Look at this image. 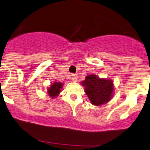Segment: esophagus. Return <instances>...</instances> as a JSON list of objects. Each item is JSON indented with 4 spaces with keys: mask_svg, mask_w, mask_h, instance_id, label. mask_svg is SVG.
<instances>
[{
    "mask_svg": "<svg viewBox=\"0 0 150 150\" xmlns=\"http://www.w3.org/2000/svg\"><path fill=\"white\" fill-rule=\"evenodd\" d=\"M71 80L74 82H76V80H77V76H76V74H72V75H71Z\"/></svg>",
    "mask_w": 150,
    "mask_h": 150,
    "instance_id": "34e87169",
    "label": "esophagus"
}]
</instances>
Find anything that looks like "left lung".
Masks as SVG:
<instances>
[{"mask_svg":"<svg viewBox=\"0 0 150 150\" xmlns=\"http://www.w3.org/2000/svg\"><path fill=\"white\" fill-rule=\"evenodd\" d=\"M81 83L85 87V93L89 101L94 105L105 104L113 96V82L110 79L99 78L96 75L90 74L86 76Z\"/></svg>","mask_w":150,"mask_h":150,"instance_id":"8db88e82","label":"left lung"}]
</instances>
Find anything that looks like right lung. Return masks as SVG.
<instances>
[{
  "label": "right lung",
  "instance_id": "1",
  "mask_svg": "<svg viewBox=\"0 0 150 150\" xmlns=\"http://www.w3.org/2000/svg\"><path fill=\"white\" fill-rule=\"evenodd\" d=\"M63 85L64 84L62 83H57V82L53 83L52 85L50 86V87L48 89V93L49 95V96L52 97V98H55V97H57L58 96V94L61 93Z\"/></svg>",
  "mask_w": 150,
  "mask_h": 150
}]
</instances>
